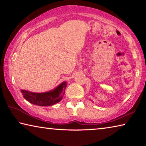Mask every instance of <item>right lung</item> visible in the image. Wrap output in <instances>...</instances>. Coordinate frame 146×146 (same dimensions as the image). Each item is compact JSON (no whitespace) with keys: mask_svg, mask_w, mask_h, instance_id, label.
I'll list each match as a JSON object with an SVG mask.
<instances>
[{"mask_svg":"<svg viewBox=\"0 0 146 146\" xmlns=\"http://www.w3.org/2000/svg\"><path fill=\"white\" fill-rule=\"evenodd\" d=\"M67 82H63L52 90L44 93H34L21 90L24 98L29 102L39 106H50L62 99Z\"/></svg>","mask_w":146,"mask_h":146,"instance_id":"obj_1","label":"right lung"}]
</instances>
